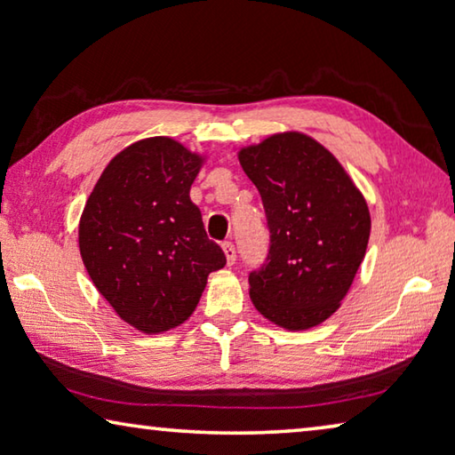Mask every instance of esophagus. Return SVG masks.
<instances>
[{"label": "esophagus", "mask_w": 455, "mask_h": 455, "mask_svg": "<svg viewBox=\"0 0 455 455\" xmlns=\"http://www.w3.org/2000/svg\"><path fill=\"white\" fill-rule=\"evenodd\" d=\"M222 251H225V257H227V265H235L236 260V251H235V244L233 243H222Z\"/></svg>", "instance_id": "obj_1"}]
</instances>
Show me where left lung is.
Returning <instances> with one entry per match:
<instances>
[{"label":"left lung","instance_id":"left-lung-1","mask_svg":"<svg viewBox=\"0 0 455 455\" xmlns=\"http://www.w3.org/2000/svg\"><path fill=\"white\" fill-rule=\"evenodd\" d=\"M259 188L268 255L251 271V301L275 325L301 331L339 309L365 257L367 203L325 146L301 132L268 136L238 152Z\"/></svg>","mask_w":455,"mask_h":455}]
</instances>
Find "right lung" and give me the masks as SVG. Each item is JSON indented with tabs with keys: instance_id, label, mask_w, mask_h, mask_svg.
<instances>
[{
	"instance_id": "right-lung-1",
	"label": "right lung",
	"mask_w": 455,
	"mask_h": 455,
	"mask_svg": "<svg viewBox=\"0 0 455 455\" xmlns=\"http://www.w3.org/2000/svg\"><path fill=\"white\" fill-rule=\"evenodd\" d=\"M203 156L166 136L130 144L104 168L84 206V267L114 311L142 333L179 327L206 279L227 265L188 192Z\"/></svg>"
}]
</instances>
